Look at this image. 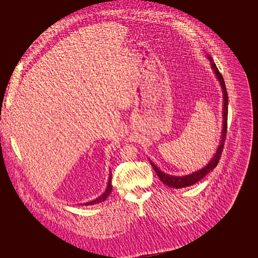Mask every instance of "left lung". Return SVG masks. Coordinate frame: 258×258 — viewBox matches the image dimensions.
<instances>
[{"label": "left lung", "mask_w": 258, "mask_h": 258, "mask_svg": "<svg viewBox=\"0 0 258 258\" xmlns=\"http://www.w3.org/2000/svg\"><path fill=\"white\" fill-rule=\"evenodd\" d=\"M209 61L211 62V67H212V70L214 71V74L216 75V78L219 79L222 90H223V98H224V107H223V132H222V140L221 143L218 147V151L214 154L213 158L210 160L209 163L204 167L202 168L198 171H195L190 174H187V175H182V177H175V175H170L167 174L165 172H163L162 170H160L153 162L150 160L151 164L153 166V168L155 169L156 173L158 174L159 179L161 180V182H163V184L169 186V187H173V188H184V187H188V186H191L196 183H198L200 180H202L203 178L205 177L207 173H209L211 170H213L218 163L220 162L222 153H223V148H224V143L226 140V134H227V119H228V94H227V90H226V85H225V81L224 78L222 76V74L220 73L218 67L213 62V59L208 55Z\"/></svg>", "instance_id": "left-lung-1"}]
</instances>
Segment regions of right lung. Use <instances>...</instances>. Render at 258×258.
I'll return each mask as SVG.
<instances>
[{"instance_id":"1","label":"right lung","mask_w":258,"mask_h":258,"mask_svg":"<svg viewBox=\"0 0 258 258\" xmlns=\"http://www.w3.org/2000/svg\"><path fill=\"white\" fill-rule=\"evenodd\" d=\"M112 192V172H110V179H108V182H107V187L105 189V191L99 197L97 198L96 200L94 201H91V202H88V203H85V205L88 206V205H94V204H99V203L105 201V199L108 197V195H110Z\"/></svg>"}]
</instances>
